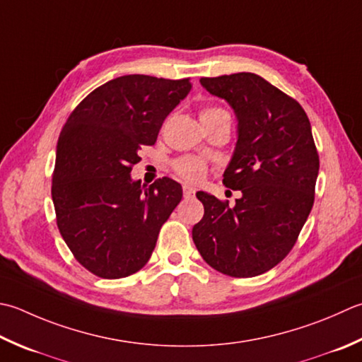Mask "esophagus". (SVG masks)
Listing matches in <instances>:
<instances>
[{"instance_id":"obj_1","label":"esophagus","mask_w":362,"mask_h":362,"mask_svg":"<svg viewBox=\"0 0 362 362\" xmlns=\"http://www.w3.org/2000/svg\"><path fill=\"white\" fill-rule=\"evenodd\" d=\"M194 193H196V189L193 187H191V185H183V196L191 197V196H194Z\"/></svg>"}]
</instances>
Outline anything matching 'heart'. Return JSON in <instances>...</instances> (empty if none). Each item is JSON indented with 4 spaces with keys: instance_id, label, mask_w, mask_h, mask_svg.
Segmentation results:
<instances>
[{
    "instance_id": "heart-1",
    "label": "heart",
    "mask_w": 362,
    "mask_h": 362,
    "mask_svg": "<svg viewBox=\"0 0 362 362\" xmlns=\"http://www.w3.org/2000/svg\"><path fill=\"white\" fill-rule=\"evenodd\" d=\"M219 112L226 111L221 108H215V106H207V108L202 110L201 117L215 116L219 115ZM174 171L179 174L183 180H187L189 183H197L204 179L205 174H207V165H205V161H202L201 158L187 155V157H182L174 163Z\"/></svg>"
}]
</instances>
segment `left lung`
I'll list each match as a JSON object with an SVG mask.
<instances>
[{"label": "left lung", "instance_id": "8db88e82", "mask_svg": "<svg viewBox=\"0 0 362 362\" xmlns=\"http://www.w3.org/2000/svg\"><path fill=\"white\" fill-rule=\"evenodd\" d=\"M238 120L223 183L242 191L235 205L199 191L204 216L193 228L202 259L232 278L272 270L296 243L313 210L318 153L303 106L264 78L240 72L201 78Z\"/></svg>", "mask_w": 362, "mask_h": 362}]
</instances>
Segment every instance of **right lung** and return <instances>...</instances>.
Here are the masks:
<instances>
[{
  "mask_svg": "<svg viewBox=\"0 0 362 362\" xmlns=\"http://www.w3.org/2000/svg\"><path fill=\"white\" fill-rule=\"evenodd\" d=\"M191 90L189 78L124 75L102 84L62 127L52 197L58 229L80 264L105 279L139 272L182 201L180 183L132 180L143 146Z\"/></svg>",
  "mask_w": 362,
  "mask_h": 362,
  "instance_id": "add662e5",
  "label": "right lung"
}]
</instances>
